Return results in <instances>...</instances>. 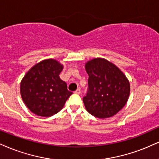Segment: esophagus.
<instances>
[{"instance_id": "34e87169", "label": "esophagus", "mask_w": 159, "mask_h": 159, "mask_svg": "<svg viewBox=\"0 0 159 159\" xmlns=\"http://www.w3.org/2000/svg\"><path fill=\"white\" fill-rule=\"evenodd\" d=\"M75 94L79 95L80 93H81V89H80V88H78V89L75 91Z\"/></svg>"}]
</instances>
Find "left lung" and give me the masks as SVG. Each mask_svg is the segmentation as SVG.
I'll return each mask as SVG.
<instances>
[{
    "label": "left lung",
    "mask_w": 159,
    "mask_h": 159,
    "mask_svg": "<svg viewBox=\"0 0 159 159\" xmlns=\"http://www.w3.org/2000/svg\"><path fill=\"white\" fill-rule=\"evenodd\" d=\"M89 79L88 91L83 98L86 110L98 118L112 117L127 104L130 85L126 75L116 65L97 58L85 64Z\"/></svg>",
    "instance_id": "8db88e82"
}]
</instances>
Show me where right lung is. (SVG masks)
<instances>
[{
  "mask_svg": "<svg viewBox=\"0 0 159 159\" xmlns=\"http://www.w3.org/2000/svg\"><path fill=\"white\" fill-rule=\"evenodd\" d=\"M62 64L55 59H47L34 65L20 82V95L24 104L34 114L49 117L64 107L72 94L59 74Z\"/></svg>",
  "mask_w": 159,
  "mask_h": 159,
  "instance_id": "right-lung-1",
  "label": "right lung"
}]
</instances>
